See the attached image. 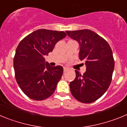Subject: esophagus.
Wrapping results in <instances>:
<instances>
[{"mask_svg": "<svg viewBox=\"0 0 127 127\" xmlns=\"http://www.w3.org/2000/svg\"><path fill=\"white\" fill-rule=\"evenodd\" d=\"M67 70H69V69H68V68H67V67H64V72H66V71H67Z\"/></svg>", "mask_w": 127, "mask_h": 127, "instance_id": "1", "label": "esophagus"}]
</instances>
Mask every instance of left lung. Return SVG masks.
Listing matches in <instances>:
<instances>
[{
    "mask_svg": "<svg viewBox=\"0 0 127 127\" xmlns=\"http://www.w3.org/2000/svg\"><path fill=\"white\" fill-rule=\"evenodd\" d=\"M67 35L79 43V57L85 60L86 72L70 82L71 94L83 103H92L107 91L114 68L113 52L105 39L90 30L66 31Z\"/></svg>",
    "mask_w": 127,
    "mask_h": 127,
    "instance_id": "obj_1",
    "label": "left lung"
}]
</instances>
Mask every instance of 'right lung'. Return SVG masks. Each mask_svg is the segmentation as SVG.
<instances>
[{
    "label": "right lung",
    "instance_id": "obj_1",
    "mask_svg": "<svg viewBox=\"0 0 127 127\" xmlns=\"http://www.w3.org/2000/svg\"><path fill=\"white\" fill-rule=\"evenodd\" d=\"M66 35L62 31L39 29L19 43L13 61L15 77L20 88L29 98L42 100L55 90L64 69L60 65L50 66L44 57Z\"/></svg>",
    "mask_w": 127,
    "mask_h": 127
}]
</instances>
